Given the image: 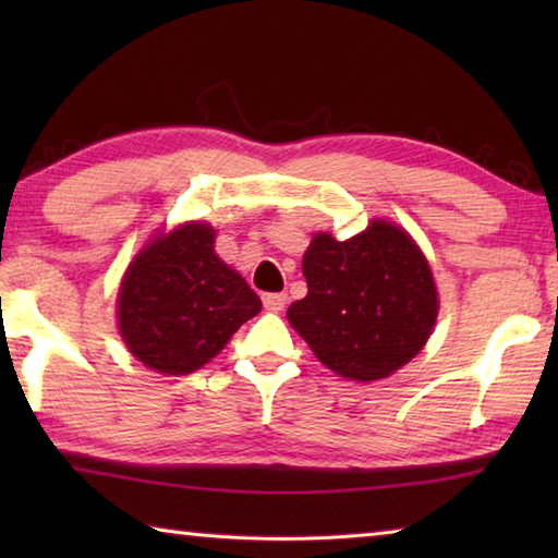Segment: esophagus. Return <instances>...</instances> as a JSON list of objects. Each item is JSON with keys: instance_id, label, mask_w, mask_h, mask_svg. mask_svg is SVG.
<instances>
[{"instance_id": "1", "label": "esophagus", "mask_w": 558, "mask_h": 558, "mask_svg": "<svg viewBox=\"0 0 558 558\" xmlns=\"http://www.w3.org/2000/svg\"><path fill=\"white\" fill-rule=\"evenodd\" d=\"M263 305H266L270 313H280V310H286L288 305V295L286 292H268V295H263Z\"/></svg>"}]
</instances>
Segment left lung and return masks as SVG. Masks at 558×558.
I'll return each mask as SVG.
<instances>
[{
  "label": "left lung",
  "instance_id": "obj_1",
  "mask_svg": "<svg viewBox=\"0 0 558 558\" xmlns=\"http://www.w3.org/2000/svg\"><path fill=\"white\" fill-rule=\"evenodd\" d=\"M307 295L288 319L327 369L376 381L426 347L438 317V290L426 256L401 226L374 219L337 241L315 233L302 256Z\"/></svg>",
  "mask_w": 558,
  "mask_h": 558
}]
</instances>
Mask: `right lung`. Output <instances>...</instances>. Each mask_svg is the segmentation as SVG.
<instances>
[{
    "instance_id": "right-lung-1",
    "label": "right lung",
    "mask_w": 558,
    "mask_h": 558,
    "mask_svg": "<svg viewBox=\"0 0 558 558\" xmlns=\"http://www.w3.org/2000/svg\"><path fill=\"white\" fill-rule=\"evenodd\" d=\"M214 239L209 223H182L155 235L125 270L118 327L149 369L169 376L202 369L260 313V298L216 256Z\"/></svg>"
}]
</instances>
